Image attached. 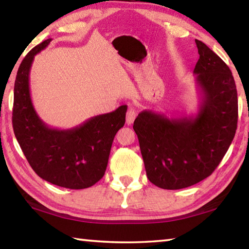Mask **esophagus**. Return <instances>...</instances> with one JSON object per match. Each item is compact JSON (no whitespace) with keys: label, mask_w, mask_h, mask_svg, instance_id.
<instances>
[{"label":"esophagus","mask_w":249,"mask_h":249,"mask_svg":"<svg viewBox=\"0 0 249 249\" xmlns=\"http://www.w3.org/2000/svg\"><path fill=\"white\" fill-rule=\"evenodd\" d=\"M135 117H136V112L133 107H129L126 112V124L132 125L135 121Z\"/></svg>","instance_id":"34e87169"}]
</instances>
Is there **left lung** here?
Segmentation results:
<instances>
[{
    "label": "left lung",
    "mask_w": 249,
    "mask_h": 249,
    "mask_svg": "<svg viewBox=\"0 0 249 249\" xmlns=\"http://www.w3.org/2000/svg\"><path fill=\"white\" fill-rule=\"evenodd\" d=\"M193 73L201 100L196 116L172 117L141 112L133 128L138 137L147 177L167 190L200 182L215 170L237 128L238 102L227 65L202 41Z\"/></svg>",
    "instance_id": "1"
}]
</instances>
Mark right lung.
Masks as SVG:
<instances>
[{
    "mask_svg": "<svg viewBox=\"0 0 249 249\" xmlns=\"http://www.w3.org/2000/svg\"><path fill=\"white\" fill-rule=\"evenodd\" d=\"M52 39L37 45L20 64L14 84L13 129L29 165L41 179L62 188L86 189L104 176L116 133L125 124L126 105L91 117L70 129L46 125L34 108L29 71L35 54Z\"/></svg>",
    "mask_w": 249,
    "mask_h": 249,
    "instance_id": "right-lung-1",
    "label": "right lung"
}]
</instances>
